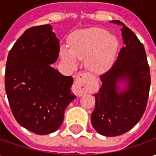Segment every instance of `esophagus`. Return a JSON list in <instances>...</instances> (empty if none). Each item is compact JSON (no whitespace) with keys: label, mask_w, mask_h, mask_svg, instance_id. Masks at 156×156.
<instances>
[{"label":"esophagus","mask_w":156,"mask_h":156,"mask_svg":"<svg viewBox=\"0 0 156 156\" xmlns=\"http://www.w3.org/2000/svg\"><path fill=\"white\" fill-rule=\"evenodd\" d=\"M90 78V75L88 73H80L77 75L76 80L73 86V92L76 95L82 96L88 92V86L87 81Z\"/></svg>","instance_id":"34e87169"}]
</instances>
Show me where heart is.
Here are the masks:
<instances>
[{"label":"heart","mask_w":156,"mask_h":156,"mask_svg":"<svg viewBox=\"0 0 156 156\" xmlns=\"http://www.w3.org/2000/svg\"><path fill=\"white\" fill-rule=\"evenodd\" d=\"M69 46L61 48V56L71 64H76L77 58L85 59L87 68L94 73H102L111 65L118 48L115 36L102 28L79 30L72 33Z\"/></svg>","instance_id":"1"}]
</instances>
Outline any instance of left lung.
<instances>
[{
  "instance_id": "1",
  "label": "left lung",
  "mask_w": 156,
  "mask_h": 156,
  "mask_svg": "<svg viewBox=\"0 0 156 156\" xmlns=\"http://www.w3.org/2000/svg\"><path fill=\"white\" fill-rule=\"evenodd\" d=\"M124 47L109 70L100 75L99 91L95 94V108L91 122L95 130L105 136H117L131 129L144 115L147 105L151 73L143 44L123 22ZM124 81L127 88L117 91V83Z\"/></svg>"
}]
</instances>
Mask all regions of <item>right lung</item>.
<instances>
[{"label": "right lung", "instance_id": "obj_1", "mask_svg": "<svg viewBox=\"0 0 156 156\" xmlns=\"http://www.w3.org/2000/svg\"><path fill=\"white\" fill-rule=\"evenodd\" d=\"M58 53L59 41L47 24L26 30L7 57L5 88L12 115L37 134L57 130L67 106L76 98L71 92L73 77L51 66Z\"/></svg>", "mask_w": 156, "mask_h": 156}]
</instances>
